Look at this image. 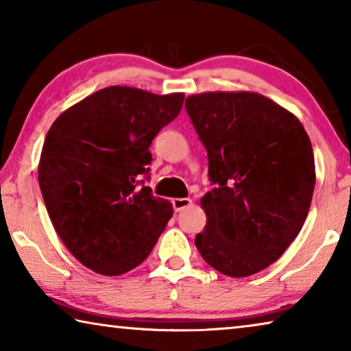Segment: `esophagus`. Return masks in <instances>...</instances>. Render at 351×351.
<instances>
[{
  "mask_svg": "<svg viewBox=\"0 0 351 351\" xmlns=\"http://www.w3.org/2000/svg\"><path fill=\"white\" fill-rule=\"evenodd\" d=\"M171 204H173V209L176 212H180V210L186 209V207L192 206V199L190 198H175V199H171Z\"/></svg>",
  "mask_w": 351,
  "mask_h": 351,
  "instance_id": "obj_1",
  "label": "esophagus"
}]
</instances>
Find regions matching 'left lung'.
I'll return each instance as SVG.
<instances>
[{
    "label": "left lung",
    "mask_w": 351,
    "mask_h": 351,
    "mask_svg": "<svg viewBox=\"0 0 351 351\" xmlns=\"http://www.w3.org/2000/svg\"><path fill=\"white\" fill-rule=\"evenodd\" d=\"M207 150L212 192L201 198V257L229 277L268 268L304 226L316 184L314 154L294 114L257 93H204L186 100Z\"/></svg>",
    "instance_id": "obj_1"
}]
</instances>
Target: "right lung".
Here are the masks:
<instances>
[{
    "label": "right lung",
    "instance_id": "add662e5",
    "mask_svg": "<svg viewBox=\"0 0 351 351\" xmlns=\"http://www.w3.org/2000/svg\"><path fill=\"white\" fill-rule=\"evenodd\" d=\"M184 94L108 86L56 119L38 182L56 232L83 266L121 276L144 261L173 215L144 186L159 130L180 114Z\"/></svg>",
    "mask_w": 351,
    "mask_h": 351
}]
</instances>
